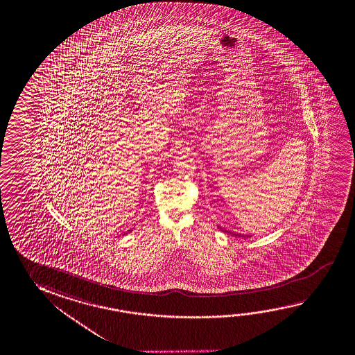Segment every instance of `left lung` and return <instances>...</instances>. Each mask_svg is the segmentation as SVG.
Returning <instances> with one entry per match:
<instances>
[{
	"instance_id": "obj_1",
	"label": "left lung",
	"mask_w": 355,
	"mask_h": 355,
	"mask_svg": "<svg viewBox=\"0 0 355 355\" xmlns=\"http://www.w3.org/2000/svg\"><path fill=\"white\" fill-rule=\"evenodd\" d=\"M220 229L221 230H223V232H225V233L233 234V235H235V236H243V238H251V235H244V234L232 233V232H229V230H225V229H223V227H220Z\"/></svg>"
}]
</instances>
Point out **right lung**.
<instances>
[{
	"mask_svg": "<svg viewBox=\"0 0 355 355\" xmlns=\"http://www.w3.org/2000/svg\"><path fill=\"white\" fill-rule=\"evenodd\" d=\"M131 232H132V229H131V230H128V233H131ZM126 233V234H128Z\"/></svg>",
	"mask_w": 355,
	"mask_h": 355,
	"instance_id": "obj_1",
	"label": "right lung"
}]
</instances>
